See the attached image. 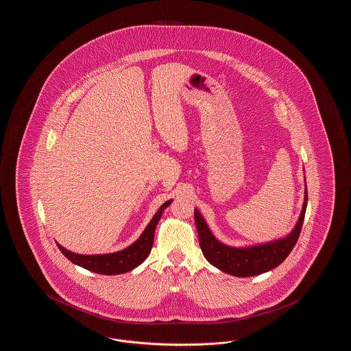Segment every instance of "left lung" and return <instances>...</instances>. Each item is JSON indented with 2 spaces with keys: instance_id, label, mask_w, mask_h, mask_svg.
<instances>
[{
  "instance_id": "left-lung-1",
  "label": "left lung",
  "mask_w": 351,
  "mask_h": 351,
  "mask_svg": "<svg viewBox=\"0 0 351 351\" xmlns=\"http://www.w3.org/2000/svg\"><path fill=\"white\" fill-rule=\"evenodd\" d=\"M306 204L308 191L305 182L304 204L295 228L279 239L243 247H233L218 241L209 229L206 221L201 216L200 212L195 209V223L197 228L202 254L212 266L238 278H249L271 271L283 263L284 259L295 247L305 217Z\"/></svg>"
}]
</instances>
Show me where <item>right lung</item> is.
Listing matches in <instances>:
<instances>
[{"mask_svg":"<svg viewBox=\"0 0 351 351\" xmlns=\"http://www.w3.org/2000/svg\"><path fill=\"white\" fill-rule=\"evenodd\" d=\"M172 202V200H168L158 209V212L151 218L149 225L141 234V237L128 246L123 250L116 251V252H109V254H96V255H85V254H76L72 251L64 249L60 246L58 242L59 250L63 252V255L71 261L73 265L80 266V267L89 269L92 272L101 274V275H119L129 272L139 265H142L146 258L150 254L152 243H154V234L156 225L159 219L162 217L165 209Z\"/></svg>","mask_w":351,"mask_h":351,"instance_id":"add662e5","label":"right lung"}]
</instances>
